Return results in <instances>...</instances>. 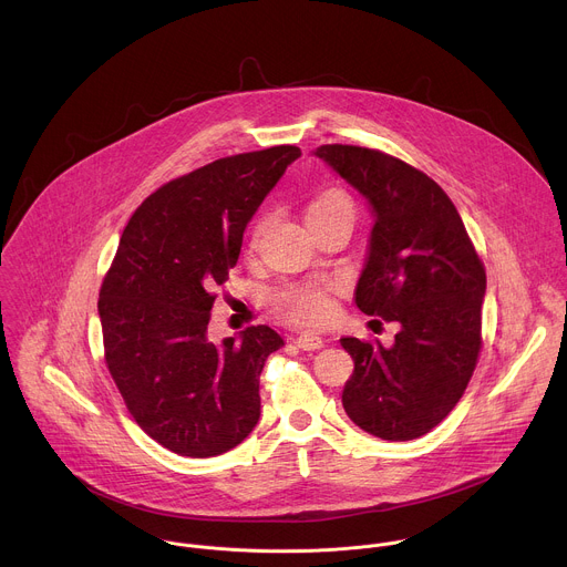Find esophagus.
<instances>
[{
    "label": "esophagus",
    "mask_w": 567,
    "mask_h": 567,
    "mask_svg": "<svg viewBox=\"0 0 567 567\" xmlns=\"http://www.w3.org/2000/svg\"><path fill=\"white\" fill-rule=\"evenodd\" d=\"M296 344H298V349H302V351H318V349L324 347V340H322L320 336H316V333H300V336L296 338Z\"/></svg>",
    "instance_id": "obj_1"
}]
</instances>
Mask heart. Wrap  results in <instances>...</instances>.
Instances as JSON below:
<instances>
[{
    "mask_svg": "<svg viewBox=\"0 0 567 567\" xmlns=\"http://www.w3.org/2000/svg\"><path fill=\"white\" fill-rule=\"evenodd\" d=\"M336 212H353L351 198L340 189H327L318 194L307 207V223L331 216ZM274 307L296 324H322L331 318V296L329 285L322 282H300L282 287L274 293Z\"/></svg>",
    "mask_w": 567,
    "mask_h": 567,
    "instance_id": "1",
    "label": "heart"
}]
</instances>
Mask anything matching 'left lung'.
Masks as SVG:
<instances>
[{"label":"left lung","instance_id":"obj_1","mask_svg":"<svg viewBox=\"0 0 567 567\" xmlns=\"http://www.w3.org/2000/svg\"><path fill=\"white\" fill-rule=\"evenodd\" d=\"M322 158L369 205L373 227L355 285L367 316L398 322L395 342L342 338L355 369L342 406L362 431L409 442L460 402L482 349L486 271L446 192L378 150L320 145Z\"/></svg>","mask_w":567,"mask_h":567}]
</instances>
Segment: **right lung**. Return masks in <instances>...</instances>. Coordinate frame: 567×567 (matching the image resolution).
Returning a JSON list of instances; mask_svg holds the SVG:
<instances>
[{"mask_svg":"<svg viewBox=\"0 0 567 567\" xmlns=\"http://www.w3.org/2000/svg\"><path fill=\"white\" fill-rule=\"evenodd\" d=\"M296 145L218 158L156 189L121 234L99 293L105 364L136 420L183 457H216L260 420V373L285 340L267 324L207 336L214 289Z\"/></svg>","mask_w":567,"mask_h":567,"instance_id":"right-lung-1","label":"right lung"}]
</instances>
